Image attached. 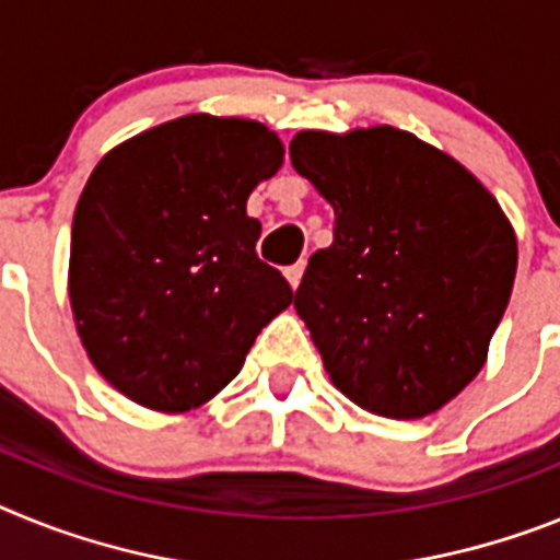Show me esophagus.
I'll list each match as a JSON object with an SVG mask.
<instances>
[{"mask_svg":"<svg viewBox=\"0 0 560 560\" xmlns=\"http://www.w3.org/2000/svg\"><path fill=\"white\" fill-rule=\"evenodd\" d=\"M284 276H287V281H290V287H299L301 284V276H304V261H295V265H290L284 270Z\"/></svg>","mask_w":560,"mask_h":560,"instance_id":"obj_1","label":"esophagus"}]
</instances>
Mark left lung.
Wrapping results in <instances>:
<instances>
[{
	"mask_svg": "<svg viewBox=\"0 0 560 560\" xmlns=\"http://www.w3.org/2000/svg\"><path fill=\"white\" fill-rule=\"evenodd\" d=\"M290 160L335 208L332 245L293 299L329 377L372 415H431L479 374L508 310V217L454 158L392 126L299 132Z\"/></svg>",
	"mask_w": 560,
	"mask_h": 560,
	"instance_id": "1",
	"label": "left lung"
}]
</instances>
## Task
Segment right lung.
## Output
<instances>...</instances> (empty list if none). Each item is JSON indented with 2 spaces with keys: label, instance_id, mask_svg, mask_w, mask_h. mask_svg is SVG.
Returning <instances> with one entry per match:
<instances>
[{
  "label": "right lung",
  "instance_id": "obj_1",
  "mask_svg": "<svg viewBox=\"0 0 560 560\" xmlns=\"http://www.w3.org/2000/svg\"><path fill=\"white\" fill-rule=\"evenodd\" d=\"M284 149L256 120L188 115L112 149L78 199L70 301L90 361L129 400L188 411L240 374L293 290L256 253L247 197Z\"/></svg>",
  "mask_w": 560,
  "mask_h": 560
}]
</instances>
